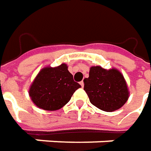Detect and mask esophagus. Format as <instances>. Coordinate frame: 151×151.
I'll return each instance as SVG.
<instances>
[{"label": "esophagus", "mask_w": 151, "mask_h": 151, "mask_svg": "<svg viewBox=\"0 0 151 151\" xmlns=\"http://www.w3.org/2000/svg\"><path fill=\"white\" fill-rule=\"evenodd\" d=\"M80 85L83 88V86H84V83H83V81H81L80 82Z\"/></svg>", "instance_id": "obj_1"}]
</instances>
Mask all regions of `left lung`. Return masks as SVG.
<instances>
[{"mask_svg": "<svg viewBox=\"0 0 151 151\" xmlns=\"http://www.w3.org/2000/svg\"><path fill=\"white\" fill-rule=\"evenodd\" d=\"M83 89L92 104L105 112L120 109L127 102L129 92L123 74L116 68L105 69L93 66L84 78Z\"/></svg>", "mask_w": 151, "mask_h": 151, "instance_id": "obj_1", "label": "left lung"}]
</instances>
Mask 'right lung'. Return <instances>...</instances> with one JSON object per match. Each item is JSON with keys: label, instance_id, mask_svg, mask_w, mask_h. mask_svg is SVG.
Masks as SVG:
<instances>
[{"label": "right lung", "instance_id": "1", "mask_svg": "<svg viewBox=\"0 0 151 151\" xmlns=\"http://www.w3.org/2000/svg\"><path fill=\"white\" fill-rule=\"evenodd\" d=\"M81 86L73 80L68 65L45 67L36 76L29 88V96L37 107L54 111L68 104Z\"/></svg>", "mask_w": 151, "mask_h": 151}]
</instances>
